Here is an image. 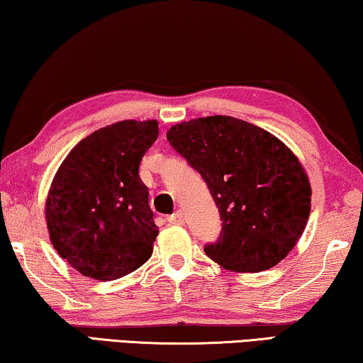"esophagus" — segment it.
Returning a JSON list of instances; mask_svg holds the SVG:
<instances>
[{
	"instance_id": "34e87169",
	"label": "esophagus",
	"mask_w": 363,
	"mask_h": 363,
	"mask_svg": "<svg viewBox=\"0 0 363 363\" xmlns=\"http://www.w3.org/2000/svg\"><path fill=\"white\" fill-rule=\"evenodd\" d=\"M184 220H186V218H184L182 210H177L176 213L167 216V221H169L171 225H184Z\"/></svg>"
}]
</instances>
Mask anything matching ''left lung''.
Listing matches in <instances>:
<instances>
[{"mask_svg": "<svg viewBox=\"0 0 363 363\" xmlns=\"http://www.w3.org/2000/svg\"><path fill=\"white\" fill-rule=\"evenodd\" d=\"M207 182L223 231L207 256L231 272H262L289 256L305 231L311 186L305 167L267 130L230 116L199 117L166 133Z\"/></svg>", "mask_w": 363, "mask_h": 363, "instance_id": "8db88e82", "label": "left lung"}]
</instances>
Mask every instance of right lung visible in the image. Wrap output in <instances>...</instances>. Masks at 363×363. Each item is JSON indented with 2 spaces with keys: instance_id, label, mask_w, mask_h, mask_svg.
<instances>
[{
  "instance_id": "right-lung-1",
  "label": "right lung",
  "mask_w": 363,
  "mask_h": 363,
  "mask_svg": "<svg viewBox=\"0 0 363 363\" xmlns=\"http://www.w3.org/2000/svg\"><path fill=\"white\" fill-rule=\"evenodd\" d=\"M156 121H121L96 130L69 151L45 200L53 247L84 277L116 280L153 254L158 226L138 176L158 138Z\"/></svg>"
}]
</instances>
